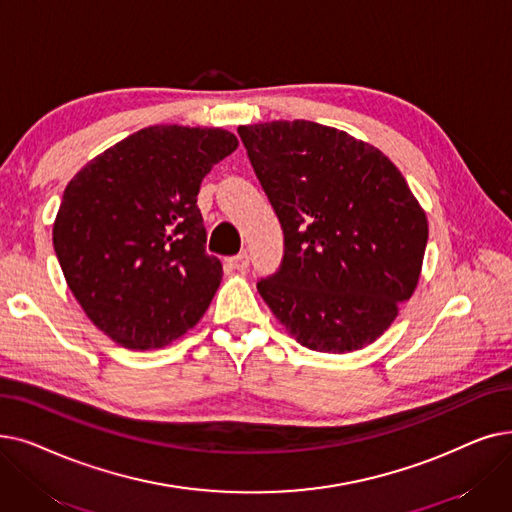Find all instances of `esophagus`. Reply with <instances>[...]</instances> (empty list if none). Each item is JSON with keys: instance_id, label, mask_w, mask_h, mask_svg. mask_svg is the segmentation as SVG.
Wrapping results in <instances>:
<instances>
[{"instance_id": "obj_1", "label": "esophagus", "mask_w": 512, "mask_h": 512, "mask_svg": "<svg viewBox=\"0 0 512 512\" xmlns=\"http://www.w3.org/2000/svg\"><path fill=\"white\" fill-rule=\"evenodd\" d=\"M228 265H230L232 270H236V272H247L249 270V253L242 251L236 257H230Z\"/></svg>"}]
</instances>
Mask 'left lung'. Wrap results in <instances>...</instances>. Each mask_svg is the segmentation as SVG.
Here are the masks:
<instances>
[{
    "label": "left lung",
    "mask_w": 512,
    "mask_h": 512,
    "mask_svg": "<svg viewBox=\"0 0 512 512\" xmlns=\"http://www.w3.org/2000/svg\"><path fill=\"white\" fill-rule=\"evenodd\" d=\"M284 232L257 291L307 349L347 353L379 339L412 297L429 224L385 154L314 121L240 125Z\"/></svg>",
    "instance_id": "left-lung-1"
}]
</instances>
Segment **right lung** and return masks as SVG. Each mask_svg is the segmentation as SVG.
Here are the masks:
<instances>
[{
  "label": "right lung",
  "instance_id": "right-lung-1",
  "mask_svg": "<svg viewBox=\"0 0 512 512\" xmlns=\"http://www.w3.org/2000/svg\"><path fill=\"white\" fill-rule=\"evenodd\" d=\"M238 146L219 127L152 125L87 163L62 194L54 251L104 335L161 349L207 311L224 276L196 205L203 177Z\"/></svg>",
  "mask_w": 512,
  "mask_h": 512
}]
</instances>
